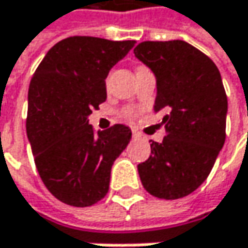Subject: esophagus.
Returning <instances> with one entry per match:
<instances>
[{
    "instance_id": "1",
    "label": "esophagus",
    "mask_w": 248,
    "mask_h": 248,
    "mask_svg": "<svg viewBox=\"0 0 248 248\" xmlns=\"http://www.w3.org/2000/svg\"><path fill=\"white\" fill-rule=\"evenodd\" d=\"M133 138H136V139H139V138H142V135H140L139 132H136V130H133Z\"/></svg>"
}]
</instances>
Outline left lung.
<instances>
[{
	"instance_id": "8db88e82",
	"label": "left lung",
	"mask_w": 248,
	"mask_h": 248,
	"mask_svg": "<svg viewBox=\"0 0 248 248\" xmlns=\"http://www.w3.org/2000/svg\"><path fill=\"white\" fill-rule=\"evenodd\" d=\"M156 78L154 110L162 112L167 136L151 143L138 165L143 188L154 197L178 200L210 175L225 142L227 96L214 62L182 41H143L133 50Z\"/></svg>"
}]
</instances>
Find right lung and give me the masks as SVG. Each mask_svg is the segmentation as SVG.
Segmentation results:
<instances>
[{
  "label": "right lung",
  "mask_w": 248,
  "mask_h": 248,
  "mask_svg": "<svg viewBox=\"0 0 248 248\" xmlns=\"http://www.w3.org/2000/svg\"><path fill=\"white\" fill-rule=\"evenodd\" d=\"M133 40L69 37L53 46L30 81L27 136L47 189L62 202L90 207L109 191L110 171L132 130H93L89 116L106 100V77Z\"/></svg>",
  "instance_id": "add662e5"
}]
</instances>
